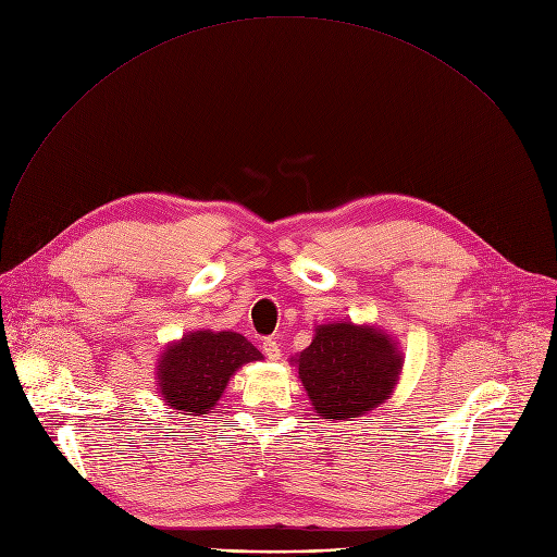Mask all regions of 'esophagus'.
<instances>
[{
    "label": "esophagus",
    "instance_id": "obj_1",
    "mask_svg": "<svg viewBox=\"0 0 557 557\" xmlns=\"http://www.w3.org/2000/svg\"><path fill=\"white\" fill-rule=\"evenodd\" d=\"M261 350L265 352V357H268L270 361H278V359H281V348H278L276 341L270 338V336L261 341Z\"/></svg>",
    "mask_w": 557,
    "mask_h": 557
}]
</instances>
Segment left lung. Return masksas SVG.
Wrapping results in <instances>:
<instances>
[{
  "label": "left lung",
  "instance_id": "left-lung-1",
  "mask_svg": "<svg viewBox=\"0 0 557 557\" xmlns=\"http://www.w3.org/2000/svg\"><path fill=\"white\" fill-rule=\"evenodd\" d=\"M292 361L327 421H350L386 401L404 366L393 336L352 321L317 325L312 344Z\"/></svg>",
  "mask_w": 557,
  "mask_h": 557
}]
</instances>
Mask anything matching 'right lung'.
<instances>
[{
	"label": "right lung",
	"mask_w": 557,
	"mask_h": 557,
	"mask_svg": "<svg viewBox=\"0 0 557 557\" xmlns=\"http://www.w3.org/2000/svg\"><path fill=\"white\" fill-rule=\"evenodd\" d=\"M263 355L238 332L196 330L162 350L156 374L166 406L202 417L219 404L230 376Z\"/></svg>",
	"instance_id": "1"
}]
</instances>
